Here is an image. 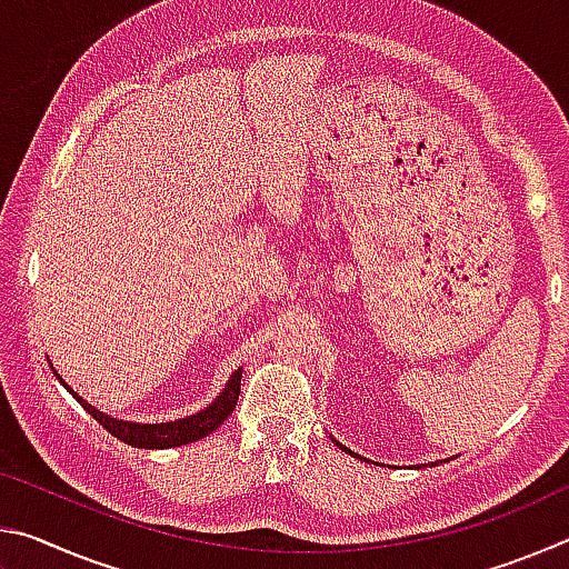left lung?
Returning a JSON list of instances; mask_svg holds the SVG:
<instances>
[{"instance_id": "1", "label": "left lung", "mask_w": 569, "mask_h": 569, "mask_svg": "<svg viewBox=\"0 0 569 569\" xmlns=\"http://www.w3.org/2000/svg\"><path fill=\"white\" fill-rule=\"evenodd\" d=\"M336 445H339V441H336ZM339 447H341V445H339ZM341 449H346V447H341ZM346 451H349V449H346ZM351 455H353V451H351ZM353 457H356V455H353Z\"/></svg>"}]
</instances>
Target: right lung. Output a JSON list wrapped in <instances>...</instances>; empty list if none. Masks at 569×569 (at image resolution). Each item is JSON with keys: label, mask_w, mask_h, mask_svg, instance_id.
I'll return each mask as SVG.
<instances>
[{"label": "right lung", "mask_w": 569, "mask_h": 569, "mask_svg": "<svg viewBox=\"0 0 569 569\" xmlns=\"http://www.w3.org/2000/svg\"><path fill=\"white\" fill-rule=\"evenodd\" d=\"M240 377H243V369L230 373L226 389L220 391V397L213 403H208L203 411L192 413V417H186V419L162 421V423H134V421L108 417V413L98 411L92 403L84 401L80 393L72 391L70 383H64L62 377L57 379H60L62 387L82 403V409L88 411L90 417H94V421H100L112 437H118L120 441H124V445L138 447V449H170V447H182V445H190V441H198L208 435H213L220 423H223L236 409L238 393H240Z\"/></svg>", "instance_id": "1"}]
</instances>
